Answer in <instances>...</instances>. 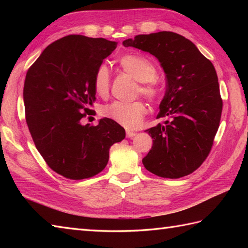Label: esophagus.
Here are the masks:
<instances>
[{
	"label": "esophagus",
	"instance_id": "esophagus-1",
	"mask_svg": "<svg viewBox=\"0 0 248 248\" xmlns=\"http://www.w3.org/2000/svg\"><path fill=\"white\" fill-rule=\"evenodd\" d=\"M125 134H127V138H129V139H131V138H133V136H135L136 135V133L135 132H132V131H127V132H125Z\"/></svg>",
	"mask_w": 248,
	"mask_h": 248
}]
</instances>
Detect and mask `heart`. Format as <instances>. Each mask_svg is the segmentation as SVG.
<instances>
[{"instance_id":"heart-1","label":"heart","mask_w":248,"mask_h":248,"mask_svg":"<svg viewBox=\"0 0 248 248\" xmlns=\"http://www.w3.org/2000/svg\"><path fill=\"white\" fill-rule=\"evenodd\" d=\"M119 67L125 73L138 81L136 94H141L149 102L156 103L162 94L161 87L156 82V69L146 57L138 54H124L118 61ZM93 89L98 96L105 98L110 88V73L105 65H100L93 75ZM101 113L105 118L115 121L118 124L133 130L139 127L147 114L146 104L140 100L132 102L114 101L102 108Z\"/></svg>"}]
</instances>
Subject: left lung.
I'll return each mask as SVG.
<instances>
[{
    "mask_svg": "<svg viewBox=\"0 0 248 248\" xmlns=\"http://www.w3.org/2000/svg\"><path fill=\"white\" fill-rule=\"evenodd\" d=\"M123 44L155 55L166 75L156 116L165 121L146 130L154 145L143 164L159 177L187 176L208 157L219 127L223 100L215 68L191 40L172 31L138 35Z\"/></svg>",
    "mask_w": 248,
    "mask_h": 248,
    "instance_id": "left-lung-1",
    "label": "left lung"
}]
</instances>
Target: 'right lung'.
Segmentation results:
<instances>
[{"mask_svg": "<svg viewBox=\"0 0 248 248\" xmlns=\"http://www.w3.org/2000/svg\"><path fill=\"white\" fill-rule=\"evenodd\" d=\"M117 46L104 38L68 35L54 41L26 72L25 120L37 150L52 170L70 180L92 178L108 162L124 129L108 118L84 124L93 114V75Z\"/></svg>", "mask_w": 248, "mask_h": 248, "instance_id": "add662e5", "label": "right lung"}]
</instances>
